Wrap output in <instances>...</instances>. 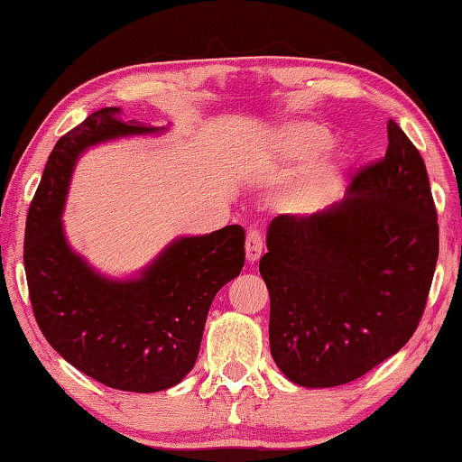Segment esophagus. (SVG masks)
<instances>
[{
	"instance_id": "34e87169",
	"label": "esophagus",
	"mask_w": 462,
	"mask_h": 462,
	"mask_svg": "<svg viewBox=\"0 0 462 462\" xmlns=\"http://www.w3.org/2000/svg\"><path fill=\"white\" fill-rule=\"evenodd\" d=\"M263 254V236L259 230H250L246 234V259L250 263L259 261Z\"/></svg>"
}]
</instances>
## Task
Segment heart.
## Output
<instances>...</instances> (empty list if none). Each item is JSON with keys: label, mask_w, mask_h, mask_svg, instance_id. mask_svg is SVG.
Segmentation results:
<instances>
[{"label": "heart", "mask_w": 462, "mask_h": 462, "mask_svg": "<svg viewBox=\"0 0 462 462\" xmlns=\"http://www.w3.org/2000/svg\"><path fill=\"white\" fill-rule=\"evenodd\" d=\"M332 144V132L318 122H293L279 132L275 173L285 179L306 171L285 193L287 212L314 216L342 198L350 156L342 151L328 152Z\"/></svg>", "instance_id": "b5f03b06"}]
</instances>
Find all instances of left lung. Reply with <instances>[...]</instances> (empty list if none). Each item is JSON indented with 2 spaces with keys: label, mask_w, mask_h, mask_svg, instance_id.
<instances>
[{
  "label": "left lung",
  "mask_w": 462,
  "mask_h": 462,
  "mask_svg": "<svg viewBox=\"0 0 462 462\" xmlns=\"http://www.w3.org/2000/svg\"><path fill=\"white\" fill-rule=\"evenodd\" d=\"M381 161L346 198L269 224L259 271L271 295L269 342L301 387L350 383L393 356L424 314L438 261V217L424 159L393 120Z\"/></svg>",
  "instance_id": "obj_1"
}]
</instances>
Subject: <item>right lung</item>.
<instances>
[{
  "mask_svg": "<svg viewBox=\"0 0 462 462\" xmlns=\"http://www.w3.org/2000/svg\"><path fill=\"white\" fill-rule=\"evenodd\" d=\"M120 112L97 109L52 148L28 209L24 267L38 328L67 363L107 387L154 393L198 361L209 306L245 267V230L177 238L132 279L89 267L60 222L77 159L106 140L165 130L122 122Z\"/></svg>",
  "mask_w": 462,
  "mask_h": 462,
  "instance_id": "right-lung-1",
  "label": "right lung"
}]
</instances>
